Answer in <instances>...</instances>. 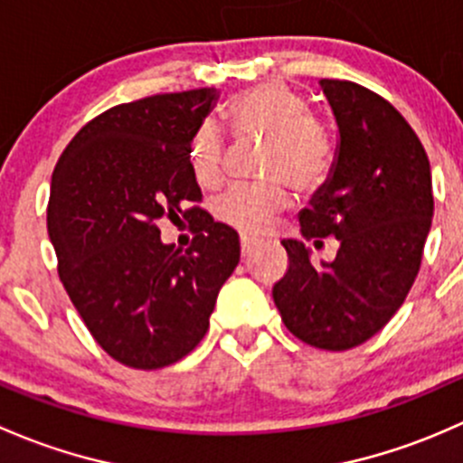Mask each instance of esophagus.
<instances>
[{
    "label": "esophagus",
    "instance_id": "obj_1",
    "mask_svg": "<svg viewBox=\"0 0 463 463\" xmlns=\"http://www.w3.org/2000/svg\"><path fill=\"white\" fill-rule=\"evenodd\" d=\"M260 238H254V236H241V250H242V256H250L251 251H254V247L260 245Z\"/></svg>",
    "mask_w": 463,
    "mask_h": 463
}]
</instances>
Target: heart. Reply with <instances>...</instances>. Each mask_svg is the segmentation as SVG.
Segmentation results:
<instances>
[{"mask_svg":"<svg viewBox=\"0 0 463 463\" xmlns=\"http://www.w3.org/2000/svg\"><path fill=\"white\" fill-rule=\"evenodd\" d=\"M227 120L238 136L263 137L260 174L267 183L236 184L216 203V216L242 232H263L285 207L288 180L298 192H307L326 180L335 158L327 128L307 116V104L285 84L254 87L233 98ZM189 162L204 187L216 183L222 171V140L216 127L203 125L189 146Z\"/></svg>","mask_w":463,"mask_h":463,"instance_id":"obj_1","label":"heart"}]
</instances>
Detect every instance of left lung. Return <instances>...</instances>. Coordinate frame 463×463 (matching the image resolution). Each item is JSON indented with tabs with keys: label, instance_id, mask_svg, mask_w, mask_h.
I'll list each match as a JSON object with an SVG mask.
<instances>
[{
	"label": "left lung",
	"instance_id": "8db88e82",
	"mask_svg": "<svg viewBox=\"0 0 463 463\" xmlns=\"http://www.w3.org/2000/svg\"><path fill=\"white\" fill-rule=\"evenodd\" d=\"M336 122L326 183L298 213L301 236H335V260L314 263L303 241L285 238L289 269L274 285L285 327L321 350H350L374 336L417 279L432 222V174L417 133L381 95L321 80Z\"/></svg>",
	"mask_w": 463,
	"mask_h": 463
}]
</instances>
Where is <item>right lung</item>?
Masks as SVG:
<instances>
[{
	"label": "right lung",
	"instance_id": "right-lung-1",
	"mask_svg": "<svg viewBox=\"0 0 463 463\" xmlns=\"http://www.w3.org/2000/svg\"><path fill=\"white\" fill-rule=\"evenodd\" d=\"M218 98L196 89L118 104L82 127L53 171L46 225L60 280L95 341L128 368L187 356L241 260L232 227L187 209L203 198L189 146ZM180 213L197 232L187 252L159 238V218Z\"/></svg>",
	"mask_w": 463,
	"mask_h": 463
}]
</instances>
